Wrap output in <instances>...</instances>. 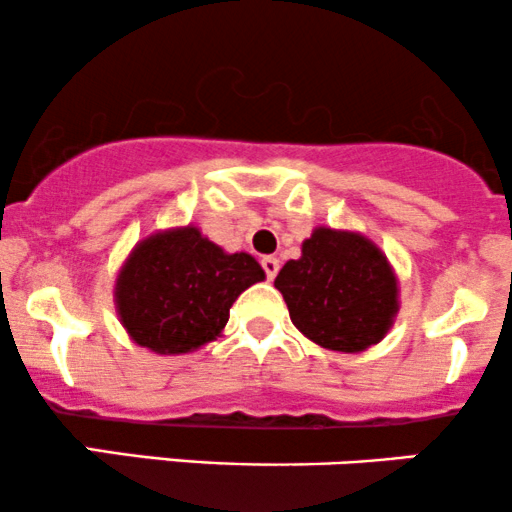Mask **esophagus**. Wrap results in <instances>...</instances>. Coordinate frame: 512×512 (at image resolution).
Masks as SVG:
<instances>
[{"label":"esophagus","mask_w":512,"mask_h":512,"mask_svg":"<svg viewBox=\"0 0 512 512\" xmlns=\"http://www.w3.org/2000/svg\"><path fill=\"white\" fill-rule=\"evenodd\" d=\"M262 267H264V274H267L269 281H272L274 276L279 274V260H276V257H272V255L262 257Z\"/></svg>","instance_id":"obj_1"}]
</instances>
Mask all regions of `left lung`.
Wrapping results in <instances>:
<instances>
[{
    "mask_svg": "<svg viewBox=\"0 0 512 512\" xmlns=\"http://www.w3.org/2000/svg\"><path fill=\"white\" fill-rule=\"evenodd\" d=\"M274 286L296 330L322 349L361 354L383 342L399 313V279L373 240L317 226Z\"/></svg>",
    "mask_w": 512,
    "mask_h": 512,
    "instance_id": "obj_1",
    "label": "left lung"
}]
</instances>
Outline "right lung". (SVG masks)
I'll return each mask as SVG.
<instances>
[{
	"instance_id": "right-lung-1",
	"label": "right lung",
	"mask_w": 512,
	"mask_h": 512,
	"mask_svg": "<svg viewBox=\"0 0 512 512\" xmlns=\"http://www.w3.org/2000/svg\"><path fill=\"white\" fill-rule=\"evenodd\" d=\"M264 281L248 252H226L195 223L139 240L115 279V310L137 346L161 356L192 354L221 337L231 305Z\"/></svg>"
}]
</instances>
